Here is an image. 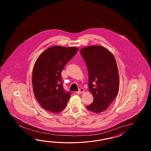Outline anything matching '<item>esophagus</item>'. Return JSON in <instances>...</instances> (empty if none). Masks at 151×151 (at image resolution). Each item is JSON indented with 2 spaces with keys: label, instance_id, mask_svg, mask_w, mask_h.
<instances>
[{
  "label": "esophagus",
  "instance_id": "34e87169",
  "mask_svg": "<svg viewBox=\"0 0 151 151\" xmlns=\"http://www.w3.org/2000/svg\"><path fill=\"white\" fill-rule=\"evenodd\" d=\"M83 92H84V90H83V88H80L78 90V91H77L76 93H77V94H80V93H83Z\"/></svg>",
  "mask_w": 151,
  "mask_h": 151
}]
</instances>
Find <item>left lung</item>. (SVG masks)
I'll use <instances>...</instances> for the list:
<instances>
[{"instance_id":"obj_1","label":"left lung","mask_w":151,"mask_h":151,"mask_svg":"<svg viewBox=\"0 0 151 151\" xmlns=\"http://www.w3.org/2000/svg\"><path fill=\"white\" fill-rule=\"evenodd\" d=\"M80 54L86 65L88 86L93 103L87 109L95 113L106 111L117 96L119 88L118 69L110 52L100 46L82 48Z\"/></svg>"}]
</instances>
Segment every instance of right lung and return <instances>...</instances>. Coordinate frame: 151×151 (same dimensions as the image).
<instances>
[{"instance_id":"add662e5","label":"right lung","mask_w":151,"mask_h":151,"mask_svg":"<svg viewBox=\"0 0 151 151\" xmlns=\"http://www.w3.org/2000/svg\"><path fill=\"white\" fill-rule=\"evenodd\" d=\"M77 52L74 47L55 46L46 49L35 61L33 90L36 99L45 110L58 113L65 109L71 92L63 88L61 71Z\"/></svg>"}]
</instances>
